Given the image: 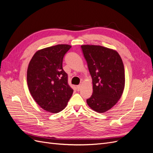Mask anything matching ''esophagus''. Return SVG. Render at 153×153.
<instances>
[{
    "label": "esophagus",
    "mask_w": 153,
    "mask_h": 153,
    "mask_svg": "<svg viewBox=\"0 0 153 153\" xmlns=\"http://www.w3.org/2000/svg\"><path fill=\"white\" fill-rule=\"evenodd\" d=\"M80 88H81V86H80V85L76 86V90H77V91H79L80 90Z\"/></svg>",
    "instance_id": "34e87169"
}]
</instances>
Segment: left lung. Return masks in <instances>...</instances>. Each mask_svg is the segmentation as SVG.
<instances>
[{"mask_svg":"<svg viewBox=\"0 0 153 153\" xmlns=\"http://www.w3.org/2000/svg\"><path fill=\"white\" fill-rule=\"evenodd\" d=\"M92 80L93 92L87 100L89 107L104 113L116 104L125 85L124 68L116 50L100 45L81 46Z\"/></svg>","mask_w":153,"mask_h":153,"instance_id":"left-lung-1","label":"left lung"}]
</instances>
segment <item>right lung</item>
<instances>
[{
    "instance_id": "right-lung-1",
    "label": "right lung",
    "mask_w": 153,
    "mask_h": 153,
    "mask_svg": "<svg viewBox=\"0 0 153 153\" xmlns=\"http://www.w3.org/2000/svg\"><path fill=\"white\" fill-rule=\"evenodd\" d=\"M71 46L61 44L37 51L29 64L27 81L30 93L40 107L56 114L66 108L73 90L62 69L64 55Z\"/></svg>"
}]
</instances>
